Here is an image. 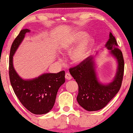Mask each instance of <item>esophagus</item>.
<instances>
[{
    "label": "esophagus",
    "instance_id": "34e87169",
    "mask_svg": "<svg viewBox=\"0 0 133 133\" xmlns=\"http://www.w3.org/2000/svg\"><path fill=\"white\" fill-rule=\"evenodd\" d=\"M65 78L66 79H68V80H69V79H71L72 78V76H71L70 74L69 73H66L65 74Z\"/></svg>",
    "mask_w": 133,
    "mask_h": 133
}]
</instances>
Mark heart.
<instances>
[{
  "instance_id": "heart-1",
  "label": "heart",
  "mask_w": 133,
  "mask_h": 133,
  "mask_svg": "<svg viewBox=\"0 0 133 133\" xmlns=\"http://www.w3.org/2000/svg\"><path fill=\"white\" fill-rule=\"evenodd\" d=\"M85 36V33L83 32L79 31L77 32L71 42L65 43L63 45L64 50L69 52L73 49V48L79 43L84 38ZM91 44L92 39L89 37H85L81 43L71 53L70 59L71 62L74 64H79L84 61L89 56L90 52Z\"/></svg>"
}]
</instances>
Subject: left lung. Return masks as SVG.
<instances>
[{
    "label": "left lung",
    "instance_id": "left-lung-1",
    "mask_svg": "<svg viewBox=\"0 0 133 133\" xmlns=\"http://www.w3.org/2000/svg\"><path fill=\"white\" fill-rule=\"evenodd\" d=\"M105 47L111 50L110 54L116 59L118 64L115 76L112 82L105 84L99 81L93 57H88L77 66L69 69L71 75L78 85L77 102L88 111H98L106 107L121 86L124 69L123 55L111 32Z\"/></svg>",
    "mask_w": 133,
    "mask_h": 133
}]
</instances>
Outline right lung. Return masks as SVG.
<instances>
[{"label":"right lung","instance_id":"right-lung-1","mask_svg":"<svg viewBox=\"0 0 133 133\" xmlns=\"http://www.w3.org/2000/svg\"><path fill=\"white\" fill-rule=\"evenodd\" d=\"M28 29H24L12 43L9 55V75L15 94L22 105L36 115L47 114L54 107L57 93L65 83V71L57 74L44 73L31 79H24L16 72L13 56L25 37Z\"/></svg>","mask_w":133,"mask_h":133}]
</instances>
